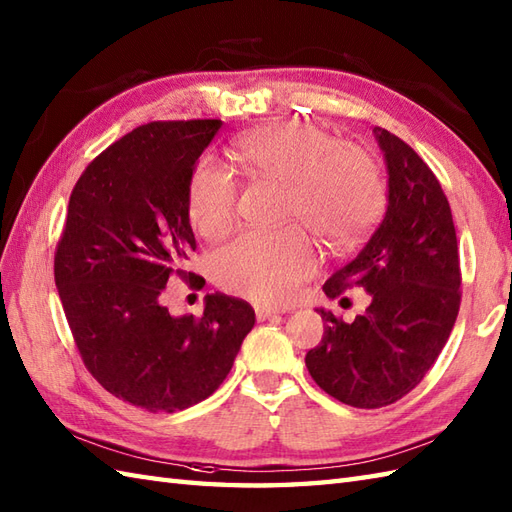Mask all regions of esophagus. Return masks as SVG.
I'll list each match as a JSON object with an SVG mask.
<instances>
[{"mask_svg": "<svg viewBox=\"0 0 512 512\" xmlns=\"http://www.w3.org/2000/svg\"><path fill=\"white\" fill-rule=\"evenodd\" d=\"M285 310H279V307H257L255 310V314H257V320H268V318H272V316H279V314H283Z\"/></svg>", "mask_w": 512, "mask_h": 512, "instance_id": "34e87169", "label": "esophagus"}]
</instances>
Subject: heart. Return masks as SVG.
Segmentation results:
<instances>
[{
	"label": "heart",
	"mask_w": 512,
	"mask_h": 512,
	"mask_svg": "<svg viewBox=\"0 0 512 512\" xmlns=\"http://www.w3.org/2000/svg\"><path fill=\"white\" fill-rule=\"evenodd\" d=\"M231 157L253 178L283 183V218L301 220L334 248L351 246L373 227L384 207V181L364 148L334 141L303 120H283L240 137ZM237 211L235 178L209 159L187 183L189 222L202 237L227 233ZM318 266V246L301 224L246 231L211 257L224 290L259 303H288Z\"/></svg>",
	"instance_id": "1"
}]
</instances>
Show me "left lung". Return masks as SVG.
<instances>
[{"instance_id": "obj_1", "label": "left lung", "mask_w": 512, "mask_h": 512, "mask_svg": "<svg viewBox=\"0 0 512 512\" xmlns=\"http://www.w3.org/2000/svg\"><path fill=\"white\" fill-rule=\"evenodd\" d=\"M388 165L382 222L323 290L336 299L360 285L371 305L344 323L323 316L325 334L305 364L327 395L353 408H384L406 397L436 362L460 310V257L441 183L417 152L375 128Z\"/></svg>"}]
</instances>
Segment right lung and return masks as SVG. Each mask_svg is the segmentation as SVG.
Listing matches in <instances>:
<instances>
[{
    "label": "right lung",
    "instance_id": "1",
    "mask_svg": "<svg viewBox=\"0 0 512 512\" xmlns=\"http://www.w3.org/2000/svg\"><path fill=\"white\" fill-rule=\"evenodd\" d=\"M220 120L150 122L95 157L69 196L54 281L87 371L117 399L176 412L207 399L229 375L255 310L222 292L202 316L163 305L196 237L187 183Z\"/></svg>",
    "mask_w": 512,
    "mask_h": 512
}]
</instances>
